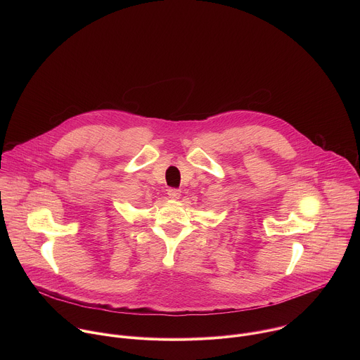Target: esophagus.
Returning a JSON list of instances; mask_svg holds the SVG:
<instances>
[{"label": "esophagus", "mask_w": 360, "mask_h": 360, "mask_svg": "<svg viewBox=\"0 0 360 360\" xmlns=\"http://www.w3.org/2000/svg\"><path fill=\"white\" fill-rule=\"evenodd\" d=\"M168 196H169L171 199H179L181 191H179V189H175V188H171V189H168Z\"/></svg>", "instance_id": "34e87169"}]
</instances>
